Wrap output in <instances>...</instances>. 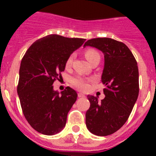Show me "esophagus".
Returning <instances> with one entry per match:
<instances>
[{
    "label": "esophagus",
    "mask_w": 156,
    "mask_h": 156,
    "mask_svg": "<svg viewBox=\"0 0 156 156\" xmlns=\"http://www.w3.org/2000/svg\"><path fill=\"white\" fill-rule=\"evenodd\" d=\"M78 97H79V98H81V97H85V95H83V93H81V92L78 93Z\"/></svg>",
    "instance_id": "34e87169"
}]
</instances>
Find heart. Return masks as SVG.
<instances>
[{"instance_id": "1", "label": "heart", "mask_w": 156, "mask_h": 156, "mask_svg": "<svg viewBox=\"0 0 156 156\" xmlns=\"http://www.w3.org/2000/svg\"><path fill=\"white\" fill-rule=\"evenodd\" d=\"M85 56L86 58L87 59V61L90 64L92 63L93 61L96 60V59L100 58V53L97 51H95V49H87L85 52ZM73 59H74V54L73 53L69 56V57L66 61V68H69V67H70L72 66ZM89 82H90V80H88V79L85 78H83V77H80V76L75 77V78H73L72 79V83H73V85L77 87L78 89L83 90H87L89 87Z\"/></svg>"}]
</instances>
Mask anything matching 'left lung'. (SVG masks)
Instances as JSON below:
<instances>
[{
  "label": "left lung",
  "instance_id": "left-lung-1",
  "mask_svg": "<svg viewBox=\"0 0 156 156\" xmlns=\"http://www.w3.org/2000/svg\"><path fill=\"white\" fill-rule=\"evenodd\" d=\"M84 46L104 52L101 81L104 100L87 95L90 106L86 112V126L97 136H107L121 129L128 120L139 93L138 68L133 53L124 43L111 38H95Z\"/></svg>",
  "mask_w": 156,
  "mask_h": 156
}]
</instances>
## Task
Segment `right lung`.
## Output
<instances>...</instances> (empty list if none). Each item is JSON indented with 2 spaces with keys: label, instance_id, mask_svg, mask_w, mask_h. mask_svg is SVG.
<instances>
[{
  "label": "right lung",
  "instance_id": "add662e5",
  "mask_svg": "<svg viewBox=\"0 0 156 156\" xmlns=\"http://www.w3.org/2000/svg\"><path fill=\"white\" fill-rule=\"evenodd\" d=\"M85 40L47 35L33 43L23 56L17 90L23 115L39 133L54 135L66 126L78 94L69 87L59 94L52 84L61 78L69 56Z\"/></svg>",
  "mask_w": 156,
  "mask_h": 156
}]
</instances>
